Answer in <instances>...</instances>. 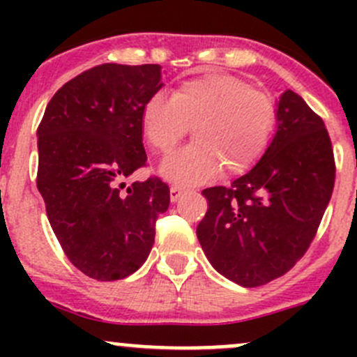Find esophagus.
<instances>
[{
  "label": "esophagus",
  "instance_id": "1",
  "mask_svg": "<svg viewBox=\"0 0 357 357\" xmlns=\"http://www.w3.org/2000/svg\"><path fill=\"white\" fill-rule=\"evenodd\" d=\"M171 202H178L179 197L183 195V188H179V186H171Z\"/></svg>",
  "mask_w": 357,
  "mask_h": 357
}]
</instances>
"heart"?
Segmentation results:
<instances>
[{"instance_id":"1","label":"heart","mask_w":357,"mask_h":357,"mask_svg":"<svg viewBox=\"0 0 357 357\" xmlns=\"http://www.w3.org/2000/svg\"><path fill=\"white\" fill-rule=\"evenodd\" d=\"M278 107L266 93L228 74H205L178 84L172 96H150L142 129L158 153H169L193 128L197 139L162 164V174L178 185H195L221 169L225 176L250 171L268 152Z\"/></svg>"}]
</instances>
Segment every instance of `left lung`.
<instances>
[{
  "instance_id": "obj_1",
  "label": "left lung",
  "mask_w": 357,
  "mask_h": 357,
  "mask_svg": "<svg viewBox=\"0 0 357 357\" xmlns=\"http://www.w3.org/2000/svg\"><path fill=\"white\" fill-rule=\"evenodd\" d=\"M333 185L325 122L289 89L264 157L228 188L202 192L208 204L197 226L204 254L215 271L247 289L280 278L314 240Z\"/></svg>"
}]
</instances>
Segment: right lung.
<instances>
[{"mask_svg":"<svg viewBox=\"0 0 357 357\" xmlns=\"http://www.w3.org/2000/svg\"><path fill=\"white\" fill-rule=\"evenodd\" d=\"M162 88L160 66H96L53 95L38 128V190L68 261L98 282L142 268L167 211L157 176L126 186L146 165L142 110Z\"/></svg>","mask_w":357,"mask_h":357,"instance_id":"right-lung-1","label":"right lung"}]
</instances>
